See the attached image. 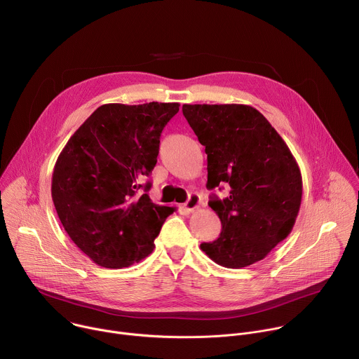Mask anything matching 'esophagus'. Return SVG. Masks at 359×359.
Wrapping results in <instances>:
<instances>
[{"label": "esophagus", "mask_w": 359, "mask_h": 359, "mask_svg": "<svg viewBox=\"0 0 359 359\" xmlns=\"http://www.w3.org/2000/svg\"><path fill=\"white\" fill-rule=\"evenodd\" d=\"M198 205H200V197H198V194L191 193V194L189 196L187 201L184 203V210H186L187 212H193L194 210L198 208Z\"/></svg>", "instance_id": "1"}]
</instances>
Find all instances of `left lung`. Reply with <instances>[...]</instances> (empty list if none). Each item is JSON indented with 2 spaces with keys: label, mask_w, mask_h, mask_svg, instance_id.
<instances>
[{
  "label": "left lung",
  "mask_w": 359,
  "mask_h": 359,
  "mask_svg": "<svg viewBox=\"0 0 359 359\" xmlns=\"http://www.w3.org/2000/svg\"><path fill=\"white\" fill-rule=\"evenodd\" d=\"M182 111L205 148L207 189H229L222 200L210 197L221 233L200 248L221 266H250L264 259L294 225L303 191L297 162L251 105L184 104Z\"/></svg>",
  "instance_id": "obj_1"
}]
</instances>
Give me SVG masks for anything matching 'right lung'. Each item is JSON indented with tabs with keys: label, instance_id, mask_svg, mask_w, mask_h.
I'll return each mask as SVG.
<instances>
[{
	"label": "right lung",
	"instance_id": "right-lung-1",
	"mask_svg": "<svg viewBox=\"0 0 359 359\" xmlns=\"http://www.w3.org/2000/svg\"><path fill=\"white\" fill-rule=\"evenodd\" d=\"M177 111V102L104 104L60 152L52 176L53 204L72 241L97 265L127 268L154 251L175 208L154 204L147 193L152 183L144 180Z\"/></svg>",
	"mask_w": 359,
	"mask_h": 359
}]
</instances>
